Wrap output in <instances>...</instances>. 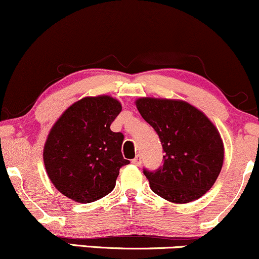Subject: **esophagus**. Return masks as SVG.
<instances>
[{
  "label": "esophagus",
  "instance_id": "obj_1",
  "mask_svg": "<svg viewBox=\"0 0 259 259\" xmlns=\"http://www.w3.org/2000/svg\"><path fill=\"white\" fill-rule=\"evenodd\" d=\"M132 163L136 166H141L142 165V156L141 155H137L135 159L132 160Z\"/></svg>",
  "mask_w": 259,
  "mask_h": 259
}]
</instances>
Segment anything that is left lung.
Listing matches in <instances>:
<instances>
[{
  "mask_svg": "<svg viewBox=\"0 0 259 259\" xmlns=\"http://www.w3.org/2000/svg\"><path fill=\"white\" fill-rule=\"evenodd\" d=\"M142 117L159 136L162 166L143 173L155 194L175 203L201 197L214 184L223 166L220 132L201 111L181 100L141 98Z\"/></svg>",
  "mask_w": 259,
  "mask_h": 259,
  "instance_id": "8db88e82",
  "label": "left lung"
}]
</instances>
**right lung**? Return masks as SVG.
Returning <instances> with one entry per match:
<instances>
[{"instance_id":"1","label":"right lung","mask_w":259,"mask_h":259,"mask_svg":"<svg viewBox=\"0 0 259 259\" xmlns=\"http://www.w3.org/2000/svg\"><path fill=\"white\" fill-rule=\"evenodd\" d=\"M121 109L111 97H87L66 109L51 130L44 161L63 195L88 203L114 189L120 168L130 163L121 153L123 135L110 130Z\"/></svg>"}]
</instances>
